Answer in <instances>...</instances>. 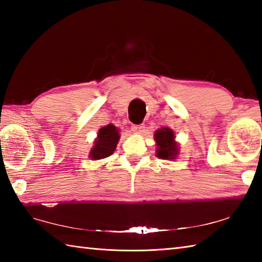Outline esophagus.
I'll return each instance as SVG.
<instances>
[{
	"label": "esophagus",
	"mask_w": 262,
	"mask_h": 262,
	"mask_svg": "<svg viewBox=\"0 0 262 262\" xmlns=\"http://www.w3.org/2000/svg\"><path fill=\"white\" fill-rule=\"evenodd\" d=\"M144 128H145V126L144 125H133L132 126V129L136 133H140V134L144 132Z\"/></svg>",
	"instance_id": "1"
}]
</instances>
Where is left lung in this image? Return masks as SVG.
<instances>
[{
    "label": "left lung",
    "mask_w": 262,
    "mask_h": 262,
    "mask_svg": "<svg viewBox=\"0 0 262 262\" xmlns=\"http://www.w3.org/2000/svg\"><path fill=\"white\" fill-rule=\"evenodd\" d=\"M155 141H157V155L160 159L174 160L178 155V145L174 142V133L170 128H162L155 133Z\"/></svg>",
    "instance_id": "obj_1"
}]
</instances>
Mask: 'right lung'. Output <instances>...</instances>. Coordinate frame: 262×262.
Listing matches in <instances>:
<instances>
[{
	"mask_svg": "<svg viewBox=\"0 0 262 262\" xmlns=\"http://www.w3.org/2000/svg\"><path fill=\"white\" fill-rule=\"evenodd\" d=\"M119 140L118 129L113 125H108L99 130L97 141L94 142V147L91 149L90 158L100 160L109 157L114 153L117 143Z\"/></svg>",
	"mask_w": 262,
	"mask_h": 262,
	"instance_id": "add662e5",
	"label": "right lung"
}]
</instances>
